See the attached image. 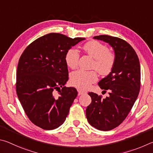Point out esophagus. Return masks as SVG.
<instances>
[{
  "mask_svg": "<svg viewBox=\"0 0 153 153\" xmlns=\"http://www.w3.org/2000/svg\"><path fill=\"white\" fill-rule=\"evenodd\" d=\"M86 93V92H85V91H82V90H80V89L78 90V95H81L84 94V93Z\"/></svg>",
  "mask_w": 153,
  "mask_h": 153,
  "instance_id": "34e87169",
  "label": "esophagus"
}]
</instances>
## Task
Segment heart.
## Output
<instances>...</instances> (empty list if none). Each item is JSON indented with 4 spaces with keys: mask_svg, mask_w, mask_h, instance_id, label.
<instances>
[{
    "mask_svg": "<svg viewBox=\"0 0 153 153\" xmlns=\"http://www.w3.org/2000/svg\"><path fill=\"white\" fill-rule=\"evenodd\" d=\"M82 50L88 55L94 58L92 68L96 69L101 75L109 74L113 70L116 63V54L108 50L105 44L96 40H91L82 45ZM79 52L75 48H70L65 54V62L71 68H76L79 59ZM98 79L97 73L95 71H85L82 70L74 71L71 76L72 86L77 89L85 90L89 88Z\"/></svg>",
    "mask_w": 153,
    "mask_h": 153,
    "instance_id": "heart-1",
    "label": "heart"
}]
</instances>
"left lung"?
Listing matches in <instances>:
<instances>
[{"instance_id": "obj_1", "label": "left lung", "mask_w": 153, "mask_h": 153, "mask_svg": "<svg viewBox=\"0 0 153 153\" xmlns=\"http://www.w3.org/2000/svg\"><path fill=\"white\" fill-rule=\"evenodd\" d=\"M114 48L116 63L108 76L99 82L109 97L89 92L91 103L86 109L87 119L93 127L111 130L121 124L129 114L140 89V66L135 50L125 40L107 35L95 36Z\"/></svg>"}]
</instances>
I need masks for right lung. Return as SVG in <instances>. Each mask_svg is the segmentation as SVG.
<instances>
[{
	"label": "right lung",
	"instance_id": "1",
	"mask_svg": "<svg viewBox=\"0 0 153 153\" xmlns=\"http://www.w3.org/2000/svg\"><path fill=\"white\" fill-rule=\"evenodd\" d=\"M84 39L48 33L31 43L21 54L16 91L28 118L37 126L53 130L65 121L78 93L74 87H64L68 80L64 58L67 50Z\"/></svg>",
	"mask_w": 153,
	"mask_h": 153
}]
</instances>
